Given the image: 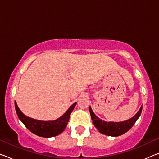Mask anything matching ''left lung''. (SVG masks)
I'll list each match as a JSON object with an SVG mask.
<instances>
[{"label": "left lung", "mask_w": 159, "mask_h": 159, "mask_svg": "<svg viewBox=\"0 0 159 159\" xmlns=\"http://www.w3.org/2000/svg\"><path fill=\"white\" fill-rule=\"evenodd\" d=\"M141 111H142V106L141 107L137 113L130 119L121 122H107L102 120L101 119H99V117L95 115L91 107H89L90 115H91L92 120L95 127L98 129L100 133L111 136H119L127 132L129 129L134 126L139 117L140 116Z\"/></svg>", "instance_id": "obj_1"}]
</instances>
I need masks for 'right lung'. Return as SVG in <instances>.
I'll return each instance as SVG.
<instances>
[{"label": "right lung", "instance_id": "add662e5", "mask_svg": "<svg viewBox=\"0 0 159 159\" xmlns=\"http://www.w3.org/2000/svg\"><path fill=\"white\" fill-rule=\"evenodd\" d=\"M76 104L77 102L73 104L62 116L53 121H40L26 116L18 108L16 102L15 103V107L19 119L23 122L27 129L35 135L41 137L50 138L59 135L65 130L67 122L69 121L70 114L76 106Z\"/></svg>", "mask_w": 159, "mask_h": 159}]
</instances>
